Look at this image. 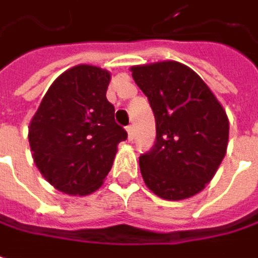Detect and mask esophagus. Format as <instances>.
<instances>
[{"instance_id": "obj_1", "label": "esophagus", "mask_w": 258, "mask_h": 258, "mask_svg": "<svg viewBox=\"0 0 258 258\" xmlns=\"http://www.w3.org/2000/svg\"><path fill=\"white\" fill-rule=\"evenodd\" d=\"M127 134H128V141H133V139H134V128L131 125L127 127Z\"/></svg>"}]
</instances>
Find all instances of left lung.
Segmentation results:
<instances>
[{"label": "left lung", "instance_id": "left-lung-1", "mask_svg": "<svg viewBox=\"0 0 258 258\" xmlns=\"http://www.w3.org/2000/svg\"><path fill=\"white\" fill-rule=\"evenodd\" d=\"M130 71L156 118V143L140 156L144 183L166 201L195 196L212 180L227 153L225 109L183 63L164 60Z\"/></svg>", "mask_w": 258, "mask_h": 258}]
</instances>
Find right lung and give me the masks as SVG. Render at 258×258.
<instances>
[{
    "label": "right lung",
    "instance_id": "add662e5",
    "mask_svg": "<svg viewBox=\"0 0 258 258\" xmlns=\"http://www.w3.org/2000/svg\"><path fill=\"white\" fill-rule=\"evenodd\" d=\"M111 73L92 64L63 72L47 89L28 125V143L39 172L71 196L98 190L109 173L125 130L107 99Z\"/></svg>",
    "mask_w": 258,
    "mask_h": 258
}]
</instances>
